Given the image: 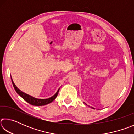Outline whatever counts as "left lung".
Returning a JSON list of instances; mask_svg holds the SVG:
<instances>
[{
  "label": "left lung",
  "mask_w": 134,
  "mask_h": 134,
  "mask_svg": "<svg viewBox=\"0 0 134 134\" xmlns=\"http://www.w3.org/2000/svg\"><path fill=\"white\" fill-rule=\"evenodd\" d=\"M85 104H86V103H85ZM93 109H94V108H93Z\"/></svg>",
  "instance_id": "obj_1"
}]
</instances>
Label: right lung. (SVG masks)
I'll use <instances>...</instances> for the list:
<instances>
[{"mask_svg":"<svg viewBox=\"0 0 134 134\" xmlns=\"http://www.w3.org/2000/svg\"><path fill=\"white\" fill-rule=\"evenodd\" d=\"M10 77H11V76H10ZM11 80H12V83L13 84V87H14V89L16 90V92H17V93L19 94L20 96H21L22 98L25 100L27 102L34 106H44V105H47V104L51 103L52 102H53L54 100L56 98V97L57 96L59 90H60V89H58L57 92H56V93L54 95H53L52 97H49V98L44 99H37V98H35L34 97L30 96V95L25 93L22 92L21 90H20L16 87V86L15 85V83L13 82L12 77H11Z\"/></svg>","mask_w":134,"mask_h":134,"instance_id":"obj_1","label":"right lung"}]
</instances>
